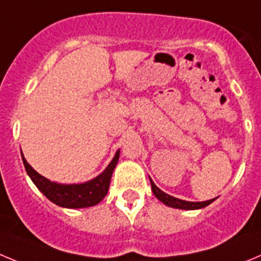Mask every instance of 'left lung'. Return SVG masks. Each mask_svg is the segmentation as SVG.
<instances>
[{"label": "left lung", "mask_w": 261, "mask_h": 261, "mask_svg": "<svg viewBox=\"0 0 261 261\" xmlns=\"http://www.w3.org/2000/svg\"><path fill=\"white\" fill-rule=\"evenodd\" d=\"M151 180V186H152V192L153 195L159 199L161 203H164L165 205L171 206V208H177V210H186V211H194V210H201L204 206L210 205L212 201H215V199H211V200L206 201H186L182 200V199L174 198V196H170L169 194H165L164 191L159 189L153 183V180Z\"/></svg>", "instance_id": "8db88e82"}]
</instances>
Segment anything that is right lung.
Here are the masks:
<instances>
[{"label":"right lung","mask_w":261,"mask_h":261,"mask_svg":"<svg viewBox=\"0 0 261 261\" xmlns=\"http://www.w3.org/2000/svg\"><path fill=\"white\" fill-rule=\"evenodd\" d=\"M119 159V149L114 154L113 160L110 161L109 165L105 168L101 174H98L93 179L87 180L82 183H57L51 182L48 178L39 174L24 159L22 153L23 164H24L25 171L28 177L31 178L35 186L45 195L51 203L63 208L70 210H79V208H88L98 204L107 196L109 190L110 179L113 174L114 168Z\"/></svg>","instance_id":"obj_1"}]
</instances>
